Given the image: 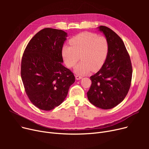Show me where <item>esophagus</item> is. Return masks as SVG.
<instances>
[{
  "label": "esophagus",
  "instance_id": "1",
  "mask_svg": "<svg viewBox=\"0 0 149 149\" xmlns=\"http://www.w3.org/2000/svg\"><path fill=\"white\" fill-rule=\"evenodd\" d=\"M81 78H82L81 76H80V75H75V79H76V80H77L81 79Z\"/></svg>",
  "mask_w": 149,
  "mask_h": 149
}]
</instances>
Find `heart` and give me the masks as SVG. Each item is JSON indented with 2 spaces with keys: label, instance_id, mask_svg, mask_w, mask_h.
Wrapping results in <instances>:
<instances>
[{
  "label": "heart",
  "instance_id": "obj_1",
  "mask_svg": "<svg viewBox=\"0 0 149 149\" xmlns=\"http://www.w3.org/2000/svg\"><path fill=\"white\" fill-rule=\"evenodd\" d=\"M71 46L64 45L62 57L66 66L73 67L80 58L81 61L74 68L79 75L95 72L104 65L109 52V43L104 37L92 33H81L70 39Z\"/></svg>",
  "mask_w": 149,
  "mask_h": 149
}]
</instances>
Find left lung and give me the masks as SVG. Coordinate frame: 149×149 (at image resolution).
<instances>
[{
    "label": "left lung",
    "mask_w": 149,
    "mask_h": 149,
    "mask_svg": "<svg viewBox=\"0 0 149 149\" xmlns=\"http://www.w3.org/2000/svg\"><path fill=\"white\" fill-rule=\"evenodd\" d=\"M97 29L107 39L109 52L103 66L90 77L92 84L87 95L92 104L103 109H111L122 102L127 95L132 67L122 39L108 27L100 26Z\"/></svg>",
    "instance_id": "obj_1"
}]
</instances>
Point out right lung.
<instances>
[{
  "label": "right lung",
  "mask_w": 149,
  "mask_h": 149,
  "mask_svg": "<svg viewBox=\"0 0 149 149\" xmlns=\"http://www.w3.org/2000/svg\"><path fill=\"white\" fill-rule=\"evenodd\" d=\"M68 34L45 28L29 41L21 63V77L31 102L50 111L61 104L75 82L70 70L63 65L61 49Z\"/></svg>",
  "instance_id": "add662e5"
}]
</instances>
